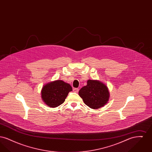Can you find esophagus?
I'll return each instance as SVG.
<instances>
[{
    "label": "esophagus",
    "mask_w": 152,
    "mask_h": 152,
    "mask_svg": "<svg viewBox=\"0 0 152 152\" xmlns=\"http://www.w3.org/2000/svg\"><path fill=\"white\" fill-rule=\"evenodd\" d=\"M73 92H75V93H78L79 89L78 88H74V89H73Z\"/></svg>",
    "instance_id": "34e87169"
}]
</instances>
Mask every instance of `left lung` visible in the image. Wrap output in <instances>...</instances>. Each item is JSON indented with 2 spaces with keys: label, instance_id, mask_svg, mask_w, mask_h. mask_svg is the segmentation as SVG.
Masks as SVG:
<instances>
[{
  "label": "left lung",
  "instance_id": "1",
  "mask_svg": "<svg viewBox=\"0 0 152 152\" xmlns=\"http://www.w3.org/2000/svg\"><path fill=\"white\" fill-rule=\"evenodd\" d=\"M79 94L88 107L99 109L106 105L109 99L107 86L99 80H88L87 85L80 89Z\"/></svg>",
  "mask_w": 152,
  "mask_h": 152
}]
</instances>
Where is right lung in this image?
<instances>
[{
	"label": "right lung",
	"instance_id": "1",
	"mask_svg": "<svg viewBox=\"0 0 152 152\" xmlns=\"http://www.w3.org/2000/svg\"><path fill=\"white\" fill-rule=\"evenodd\" d=\"M72 88L68 83L58 80L44 85L41 91L42 99L51 108L58 107L65 101L68 93Z\"/></svg>",
	"mask_w": 152,
	"mask_h": 152
}]
</instances>
